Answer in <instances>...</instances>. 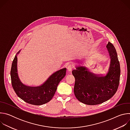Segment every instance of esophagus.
Returning a JSON list of instances; mask_svg holds the SVG:
<instances>
[{
    "label": "esophagus",
    "mask_w": 130,
    "mask_h": 130,
    "mask_svg": "<svg viewBox=\"0 0 130 130\" xmlns=\"http://www.w3.org/2000/svg\"><path fill=\"white\" fill-rule=\"evenodd\" d=\"M73 68H74L73 65H72V64H70V65H68V67H67V70H68V71H71L72 70V69H73Z\"/></svg>",
    "instance_id": "obj_1"
}]
</instances>
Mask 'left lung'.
I'll return each mask as SVG.
<instances>
[{"label": "left lung", "mask_w": 130, "mask_h": 130, "mask_svg": "<svg viewBox=\"0 0 130 130\" xmlns=\"http://www.w3.org/2000/svg\"><path fill=\"white\" fill-rule=\"evenodd\" d=\"M106 48L110 62L105 75H97L79 66L72 71L75 78L74 94L81 102L87 105L101 104L112 98L117 90L120 75V67L116 50L108 42Z\"/></svg>", "instance_id": "obj_1"}]
</instances>
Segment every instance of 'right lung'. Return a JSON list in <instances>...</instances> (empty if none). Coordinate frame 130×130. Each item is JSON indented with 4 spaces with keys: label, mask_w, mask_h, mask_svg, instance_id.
I'll return each mask as SVG.
<instances>
[{
    "label": "right lung",
    "mask_w": 130,
    "mask_h": 130,
    "mask_svg": "<svg viewBox=\"0 0 130 130\" xmlns=\"http://www.w3.org/2000/svg\"><path fill=\"white\" fill-rule=\"evenodd\" d=\"M17 62L16 54L12 64L10 73L12 85L18 97L28 103L36 105H42L50 101L56 91L59 83L65 76L66 68L53 73L41 85L32 87L24 85L20 81L17 73Z\"/></svg>",
    "instance_id": "1"
}]
</instances>
